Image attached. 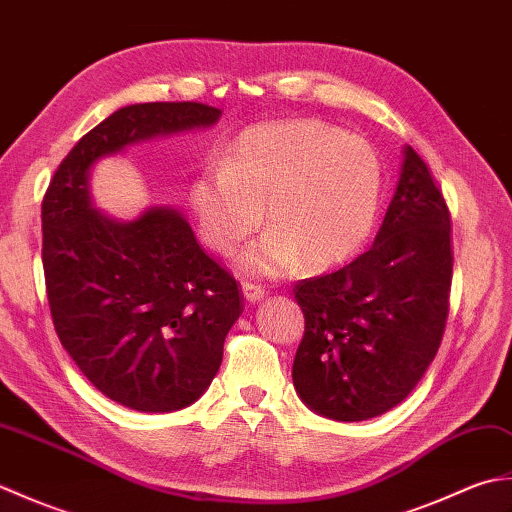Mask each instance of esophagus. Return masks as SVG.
<instances>
[{
    "label": "esophagus",
    "instance_id": "obj_1",
    "mask_svg": "<svg viewBox=\"0 0 512 512\" xmlns=\"http://www.w3.org/2000/svg\"><path fill=\"white\" fill-rule=\"evenodd\" d=\"M242 290H244V297H246V301H250V303H257V301H262V299H264V295H266V290H264L262 286H257V284H250V281H244Z\"/></svg>",
    "mask_w": 512,
    "mask_h": 512
}]
</instances>
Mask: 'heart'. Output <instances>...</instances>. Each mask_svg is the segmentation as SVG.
<instances>
[{"mask_svg":"<svg viewBox=\"0 0 512 512\" xmlns=\"http://www.w3.org/2000/svg\"><path fill=\"white\" fill-rule=\"evenodd\" d=\"M383 162L369 140L314 118L262 123L237 138L222 169L195 180L191 206L204 242L231 255L266 220L273 226L244 257L277 277L299 259L325 268L354 255L376 222Z\"/></svg>","mask_w":512,"mask_h":512,"instance_id":"b5f03b06","label":"heart"}]
</instances>
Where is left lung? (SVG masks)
Here are the masks:
<instances>
[{
  "label": "left lung",
  "mask_w": 512,
  "mask_h": 512,
  "mask_svg": "<svg viewBox=\"0 0 512 512\" xmlns=\"http://www.w3.org/2000/svg\"><path fill=\"white\" fill-rule=\"evenodd\" d=\"M453 277L451 213L427 162L405 147L374 246L292 288L306 330L292 383L325 418L358 422L405 400L442 343Z\"/></svg>",
  "instance_id": "left-lung-1"
}]
</instances>
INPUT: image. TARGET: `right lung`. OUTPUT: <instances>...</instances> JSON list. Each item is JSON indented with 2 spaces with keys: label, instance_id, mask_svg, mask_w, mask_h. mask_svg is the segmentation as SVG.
I'll list each match as a JSON object with an SVG mask.
<instances>
[{
  "label": "right lung",
  "instance_id": "right-lung-1",
  "mask_svg": "<svg viewBox=\"0 0 512 512\" xmlns=\"http://www.w3.org/2000/svg\"><path fill=\"white\" fill-rule=\"evenodd\" d=\"M195 101L140 103L107 116L61 160L41 202V262L54 330L90 383L136 411H176L211 385L244 310L235 277L187 220L149 209L121 224L90 206L88 171L136 140L217 123Z\"/></svg>",
  "mask_w": 512,
  "mask_h": 512
}]
</instances>
